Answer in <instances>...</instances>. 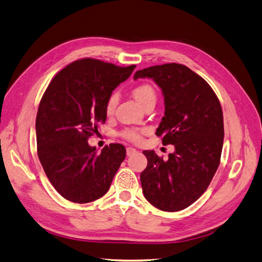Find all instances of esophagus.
Returning a JSON list of instances; mask_svg holds the SVG:
<instances>
[{"mask_svg":"<svg viewBox=\"0 0 262 262\" xmlns=\"http://www.w3.org/2000/svg\"><path fill=\"white\" fill-rule=\"evenodd\" d=\"M137 152V150L135 149V148H132V147H128V148H126V154H127L128 157H130V156H134L135 153Z\"/></svg>","mask_w":262,"mask_h":262,"instance_id":"esophagus-1","label":"esophagus"}]
</instances>
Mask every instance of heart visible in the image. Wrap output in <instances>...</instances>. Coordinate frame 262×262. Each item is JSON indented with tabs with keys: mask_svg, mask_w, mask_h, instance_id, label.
I'll list each match as a JSON object with an SVG mask.
<instances>
[{
	"mask_svg": "<svg viewBox=\"0 0 262 262\" xmlns=\"http://www.w3.org/2000/svg\"><path fill=\"white\" fill-rule=\"evenodd\" d=\"M133 95L135 97V99H136L142 106H144L150 101L157 100L156 91H154L153 87L149 84H141V85L137 86L136 89L134 90ZM118 101H119L118 94L116 93L110 94L108 99H106V101H105V106H104L106 115H112L114 113ZM143 133H144V130H142V129L127 128V129H124L121 133V136L128 141L138 142V141H140Z\"/></svg>",
	"mask_w": 262,
	"mask_h": 262,
	"instance_id": "heart-1",
	"label": "heart"
}]
</instances>
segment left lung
Wrapping results in <instances>:
<instances>
[{
	"mask_svg": "<svg viewBox=\"0 0 262 262\" xmlns=\"http://www.w3.org/2000/svg\"><path fill=\"white\" fill-rule=\"evenodd\" d=\"M151 77L163 92L165 115L156 135L175 152L163 160L143 151L148 165L140 181L147 201L164 211H179L206 191L220 164L224 115L215 92L202 76L180 63L138 70L134 79Z\"/></svg>",
	"mask_w": 262,
	"mask_h": 262,
	"instance_id": "8db88e82",
	"label": "left lung"
}]
</instances>
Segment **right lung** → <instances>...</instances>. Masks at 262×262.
<instances>
[{
  "instance_id": "right-lung-1",
  "label": "right lung",
  "mask_w": 262,
  "mask_h": 262,
  "mask_svg": "<svg viewBox=\"0 0 262 262\" xmlns=\"http://www.w3.org/2000/svg\"><path fill=\"white\" fill-rule=\"evenodd\" d=\"M135 68L83 58L58 72L43 94L35 121L37 157L66 200L85 204L108 192L125 147L111 143L97 153L87 140L106 120L108 97Z\"/></svg>"
}]
</instances>
